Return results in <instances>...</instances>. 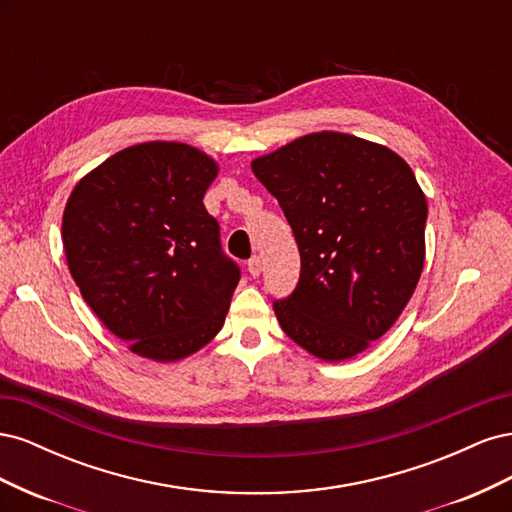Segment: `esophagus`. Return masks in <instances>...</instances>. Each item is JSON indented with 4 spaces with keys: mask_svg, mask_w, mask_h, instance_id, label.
Returning <instances> with one entry per match:
<instances>
[{
    "mask_svg": "<svg viewBox=\"0 0 512 512\" xmlns=\"http://www.w3.org/2000/svg\"><path fill=\"white\" fill-rule=\"evenodd\" d=\"M247 271H250L252 277H258L260 271H262V260L260 256H252L250 260H247Z\"/></svg>",
    "mask_w": 512,
    "mask_h": 512,
    "instance_id": "34e87169",
    "label": "esophagus"
}]
</instances>
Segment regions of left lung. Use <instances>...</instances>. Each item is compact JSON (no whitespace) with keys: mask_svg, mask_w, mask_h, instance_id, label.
Instances as JSON below:
<instances>
[{"mask_svg":"<svg viewBox=\"0 0 512 512\" xmlns=\"http://www.w3.org/2000/svg\"><path fill=\"white\" fill-rule=\"evenodd\" d=\"M301 254L299 284L273 301L284 333L322 361L369 348L404 312L425 262L427 200L395 151L314 132L252 162Z\"/></svg>","mask_w":512,"mask_h":512,"instance_id":"1","label":"left lung"}]
</instances>
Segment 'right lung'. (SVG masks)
<instances>
[{
    "label": "right lung",
    "instance_id": "1",
    "mask_svg": "<svg viewBox=\"0 0 512 512\" xmlns=\"http://www.w3.org/2000/svg\"><path fill=\"white\" fill-rule=\"evenodd\" d=\"M207 153L151 141L121 149L72 190L61 222L68 269L104 327L160 363L222 329L241 271L222 252L203 196Z\"/></svg>",
    "mask_w": 512,
    "mask_h": 512
}]
</instances>
